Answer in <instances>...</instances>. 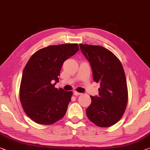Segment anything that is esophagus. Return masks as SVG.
I'll use <instances>...</instances> for the list:
<instances>
[{
    "instance_id": "34e87169",
    "label": "esophagus",
    "mask_w": 150,
    "mask_h": 150,
    "mask_svg": "<svg viewBox=\"0 0 150 150\" xmlns=\"http://www.w3.org/2000/svg\"><path fill=\"white\" fill-rule=\"evenodd\" d=\"M74 94L75 96H78V95H80V94H81V93H78V92H76V91H74Z\"/></svg>"
}]
</instances>
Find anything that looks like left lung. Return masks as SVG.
Returning <instances> with one entry per match:
<instances>
[{
    "label": "left lung",
    "instance_id": "left-lung-1",
    "mask_svg": "<svg viewBox=\"0 0 150 150\" xmlns=\"http://www.w3.org/2000/svg\"><path fill=\"white\" fill-rule=\"evenodd\" d=\"M80 47L91 64L93 80L100 83L98 96H91L87 117L98 127L113 125L123 115L128 100L122 64L114 54L102 46L80 44Z\"/></svg>",
    "mask_w": 150,
    "mask_h": 150
}]
</instances>
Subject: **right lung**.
Instances as JSON below:
<instances>
[{
    "mask_svg": "<svg viewBox=\"0 0 150 150\" xmlns=\"http://www.w3.org/2000/svg\"><path fill=\"white\" fill-rule=\"evenodd\" d=\"M78 50L77 43L50 45L30 57L23 72L19 96L24 111L34 122L52 125L66 114L72 92L57 89L55 84L64 62Z\"/></svg>",
    "mask_w": 150,
    "mask_h": 150,
    "instance_id": "right-lung-1",
    "label": "right lung"
}]
</instances>
